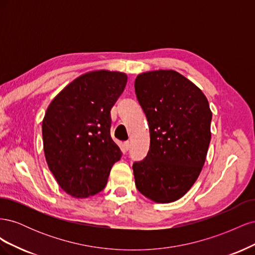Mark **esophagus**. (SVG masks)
<instances>
[{
	"mask_svg": "<svg viewBox=\"0 0 255 255\" xmlns=\"http://www.w3.org/2000/svg\"><path fill=\"white\" fill-rule=\"evenodd\" d=\"M123 145H125V149L126 150H128L130 148V142L129 141H125V143H123Z\"/></svg>",
	"mask_w": 255,
	"mask_h": 255,
	"instance_id": "34e87169",
	"label": "esophagus"
}]
</instances>
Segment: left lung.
Here are the masks:
<instances>
[{"label":"left lung","mask_w":255,"mask_h":255,"mask_svg":"<svg viewBox=\"0 0 255 255\" xmlns=\"http://www.w3.org/2000/svg\"><path fill=\"white\" fill-rule=\"evenodd\" d=\"M135 92L150 129V150L133 165L136 187L156 203L174 202L191 188L205 163L210 104L201 89L174 70L138 74Z\"/></svg>","instance_id":"1"}]
</instances>
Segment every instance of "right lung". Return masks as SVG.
Here are the masks:
<instances>
[{"label": "right lung", "mask_w": 255, "mask_h": 255, "mask_svg": "<svg viewBox=\"0 0 255 255\" xmlns=\"http://www.w3.org/2000/svg\"><path fill=\"white\" fill-rule=\"evenodd\" d=\"M127 82L123 72H87L68 84L45 112V160L68 195L83 199L103 190L120 159L122 153L111 137V110Z\"/></svg>", "instance_id": "add662e5"}]
</instances>
